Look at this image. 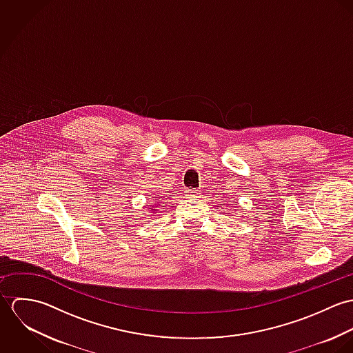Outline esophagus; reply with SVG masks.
Returning a JSON list of instances; mask_svg holds the SVG:
<instances>
[{
    "mask_svg": "<svg viewBox=\"0 0 353 353\" xmlns=\"http://www.w3.org/2000/svg\"><path fill=\"white\" fill-rule=\"evenodd\" d=\"M188 196L190 199H197V197H200V190L199 189H189L188 190Z\"/></svg>",
    "mask_w": 353,
    "mask_h": 353,
    "instance_id": "obj_1",
    "label": "esophagus"
}]
</instances>
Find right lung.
Segmentation results:
<instances>
[{
  "label": "right lung",
  "mask_w": 353,
  "mask_h": 353,
  "mask_svg": "<svg viewBox=\"0 0 353 353\" xmlns=\"http://www.w3.org/2000/svg\"><path fill=\"white\" fill-rule=\"evenodd\" d=\"M159 201H161V197H160V200H159ZM154 203H157V202H154ZM153 208H154V206H151V208H150V209L152 210L151 213H153V212H156V210H157V209H153Z\"/></svg>",
  "instance_id": "add662e5"
}]
</instances>
